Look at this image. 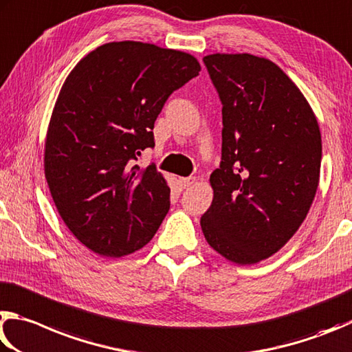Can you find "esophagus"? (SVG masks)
<instances>
[{"mask_svg":"<svg viewBox=\"0 0 352 352\" xmlns=\"http://www.w3.org/2000/svg\"><path fill=\"white\" fill-rule=\"evenodd\" d=\"M195 182H196L195 177H181L179 186H181V188H190Z\"/></svg>","mask_w":352,"mask_h":352,"instance_id":"34e87169","label":"esophagus"}]
</instances>
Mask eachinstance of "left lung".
I'll return each mask as SVG.
<instances>
[{
  "mask_svg": "<svg viewBox=\"0 0 352 352\" xmlns=\"http://www.w3.org/2000/svg\"><path fill=\"white\" fill-rule=\"evenodd\" d=\"M204 63L223 102V157L201 229L221 256L250 266L303 224L318 188L322 134L303 92L274 61L212 54Z\"/></svg>",
  "mask_w": 352,
  "mask_h": 352,
  "instance_id": "obj_1",
  "label": "left lung"
}]
</instances>
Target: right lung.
<instances>
[{
  "instance_id": "obj_1",
  "label": "right lung",
  "mask_w": 352,
  "mask_h": 352,
  "mask_svg": "<svg viewBox=\"0 0 352 352\" xmlns=\"http://www.w3.org/2000/svg\"><path fill=\"white\" fill-rule=\"evenodd\" d=\"M192 54L113 41L78 61L61 86L45 140V176L67 229L100 256L151 241L170 210V187L150 165L153 128L173 91L199 76Z\"/></svg>"
}]
</instances>
